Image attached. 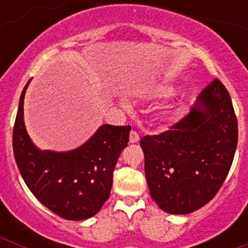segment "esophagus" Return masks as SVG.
<instances>
[{"label":"esophagus","instance_id":"esophagus-1","mask_svg":"<svg viewBox=\"0 0 248 248\" xmlns=\"http://www.w3.org/2000/svg\"><path fill=\"white\" fill-rule=\"evenodd\" d=\"M129 141H130L131 144L138 143V141H139V135H138L137 131H134V130L130 131V135H129Z\"/></svg>","mask_w":248,"mask_h":248}]
</instances>
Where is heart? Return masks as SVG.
Returning <instances> with one entry per match:
<instances>
[{
  "label": "heart",
  "instance_id": "1",
  "mask_svg": "<svg viewBox=\"0 0 248 248\" xmlns=\"http://www.w3.org/2000/svg\"><path fill=\"white\" fill-rule=\"evenodd\" d=\"M153 94H154V95H156V97L166 98V97H170V95H172V94H174V89H172V87H169V85H160V87L154 88Z\"/></svg>",
  "mask_w": 248,
  "mask_h": 248
}]
</instances>
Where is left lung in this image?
Returning <instances> with one entry per match:
<instances>
[{
    "label": "left lung",
    "instance_id": "obj_1",
    "mask_svg": "<svg viewBox=\"0 0 248 248\" xmlns=\"http://www.w3.org/2000/svg\"><path fill=\"white\" fill-rule=\"evenodd\" d=\"M237 119L220 80L202 91L187 117L140 140L150 196L168 214L201 209L217 194L237 146Z\"/></svg>",
    "mask_w": 248,
    "mask_h": 248
}]
</instances>
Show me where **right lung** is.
I'll list each match as a JSON object with an SVG mask.
<instances>
[{
	"mask_svg": "<svg viewBox=\"0 0 248 248\" xmlns=\"http://www.w3.org/2000/svg\"><path fill=\"white\" fill-rule=\"evenodd\" d=\"M30 82L19 98L13 129L19 172L31 192L56 215L71 221L93 217L109 199L114 168L128 145L131 126L103 124L73 150H41L28 135L23 117Z\"/></svg>",
	"mask_w": 248,
	"mask_h": 248,
	"instance_id": "right-lung-1",
	"label": "right lung"
}]
</instances>
